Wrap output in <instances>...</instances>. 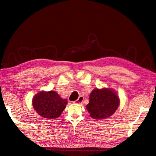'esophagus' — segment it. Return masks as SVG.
<instances>
[{"label":"esophagus","instance_id":"34e87169","mask_svg":"<svg viewBox=\"0 0 156 156\" xmlns=\"http://www.w3.org/2000/svg\"><path fill=\"white\" fill-rule=\"evenodd\" d=\"M83 99H84V97L83 96L79 97L78 99L76 100V101H75V103H79V104H80V103H82L83 101Z\"/></svg>","mask_w":156,"mask_h":156}]
</instances>
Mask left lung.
<instances>
[{
  "mask_svg": "<svg viewBox=\"0 0 156 156\" xmlns=\"http://www.w3.org/2000/svg\"><path fill=\"white\" fill-rule=\"evenodd\" d=\"M119 103V97L113 89H95L89 95V102L86 109L92 118L100 120L112 116Z\"/></svg>",
  "mask_w": 156,
  "mask_h": 156,
  "instance_id": "1",
  "label": "left lung"
}]
</instances>
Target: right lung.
I'll use <instances>...</instances> for the list:
<instances>
[{
	"label": "right lung",
	"instance_id": "1",
	"mask_svg": "<svg viewBox=\"0 0 156 156\" xmlns=\"http://www.w3.org/2000/svg\"><path fill=\"white\" fill-rule=\"evenodd\" d=\"M33 108L41 117L56 119L59 117L67 104V100L63 99L55 91H41L33 99Z\"/></svg>",
	"mask_w": 156,
	"mask_h": 156
}]
</instances>
